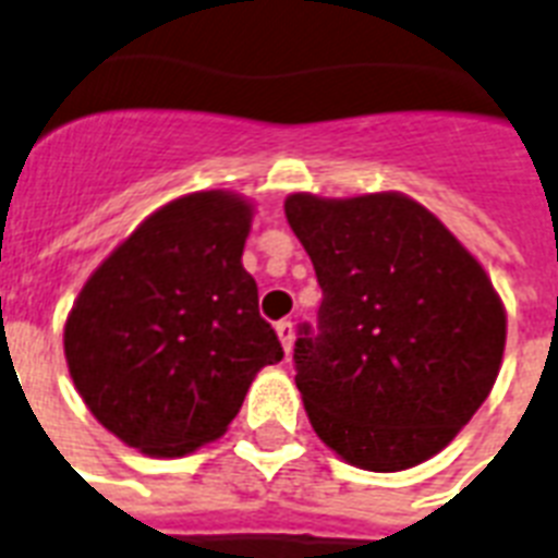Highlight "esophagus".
<instances>
[{
  "label": "esophagus",
  "mask_w": 558,
  "mask_h": 558,
  "mask_svg": "<svg viewBox=\"0 0 558 558\" xmlns=\"http://www.w3.org/2000/svg\"><path fill=\"white\" fill-rule=\"evenodd\" d=\"M276 337L282 342L284 354H291L293 351V323L291 319H282V323H276Z\"/></svg>",
  "instance_id": "obj_1"
}]
</instances>
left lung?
<instances>
[{"label":"left lung","mask_w":558,"mask_h":558,"mask_svg":"<svg viewBox=\"0 0 558 558\" xmlns=\"http://www.w3.org/2000/svg\"><path fill=\"white\" fill-rule=\"evenodd\" d=\"M284 216L323 288L319 337L293 351L316 438L368 472L429 461L501 372L507 311L493 279L403 193H291Z\"/></svg>","instance_id":"1"}]
</instances>
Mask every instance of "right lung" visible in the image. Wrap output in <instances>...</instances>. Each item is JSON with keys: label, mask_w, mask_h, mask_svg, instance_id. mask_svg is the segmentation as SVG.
Instances as JSON below:
<instances>
[{"label": "right lung", "mask_w": 558, "mask_h": 558, "mask_svg": "<svg viewBox=\"0 0 558 558\" xmlns=\"http://www.w3.org/2000/svg\"><path fill=\"white\" fill-rule=\"evenodd\" d=\"M256 204L186 193L102 258L62 328L65 363L97 423L149 458L221 438L265 365L282 360L242 265Z\"/></svg>", "instance_id": "right-lung-1"}]
</instances>
